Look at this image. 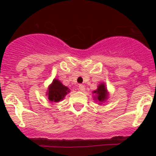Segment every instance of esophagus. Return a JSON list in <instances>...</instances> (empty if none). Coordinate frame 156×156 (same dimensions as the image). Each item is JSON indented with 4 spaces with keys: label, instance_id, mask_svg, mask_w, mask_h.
I'll use <instances>...</instances> for the list:
<instances>
[{
    "label": "esophagus",
    "instance_id": "obj_1",
    "mask_svg": "<svg viewBox=\"0 0 156 156\" xmlns=\"http://www.w3.org/2000/svg\"><path fill=\"white\" fill-rule=\"evenodd\" d=\"M79 89H80L81 91H85V87L83 84H80V85H79Z\"/></svg>",
    "mask_w": 156,
    "mask_h": 156
}]
</instances>
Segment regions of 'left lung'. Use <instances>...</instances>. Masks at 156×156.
<instances>
[{
	"label": "left lung",
	"mask_w": 156,
	"mask_h": 156,
	"mask_svg": "<svg viewBox=\"0 0 156 156\" xmlns=\"http://www.w3.org/2000/svg\"><path fill=\"white\" fill-rule=\"evenodd\" d=\"M92 94H94L93 96L94 100L98 102L99 105H101L102 104L104 103L109 97V92L108 91L107 87L104 82H101V84H99V86L97 87V89L95 91H92Z\"/></svg>",
	"instance_id": "8db88e82"
}]
</instances>
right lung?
<instances>
[{
    "mask_svg": "<svg viewBox=\"0 0 156 156\" xmlns=\"http://www.w3.org/2000/svg\"><path fill=\"white\" fill-rule=\"evenodd\" d=\"M69 92L70 90L67 87L65 86L58 79H54L48 86L46 96H48L49 101L53 104L62 101Z\"/></svg>",
    "mask_w": 156,
    "mask_h": 156,
    "instance_id": "right-lung-1",
    "label": "right lung"
}]
</instances>
